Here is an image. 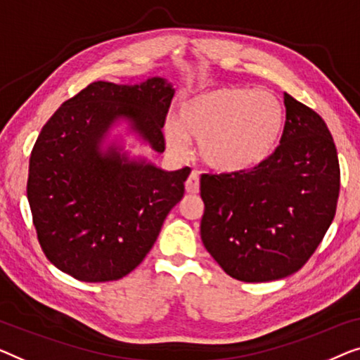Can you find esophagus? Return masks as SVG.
<instances>
[{
    "instance_id": "1",
    "label": "esophagus",
    "mask_w": 360,
    "mask_h": 360,
    "mask_svg": "<svg viewBox=\"0 0 360 360\" xmlns=\"http://www.w3.org/2000/svg\"><path fill=\"white\" fill-rule=\"evenodd\" d=\"M186 191L189 192V194H197V192H199V174H197L195 171H192L189 178H187Z\"/></svg>"
}]
</instances>
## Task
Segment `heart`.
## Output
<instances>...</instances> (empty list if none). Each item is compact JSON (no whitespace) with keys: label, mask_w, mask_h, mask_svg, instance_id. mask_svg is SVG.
Here are the masks:
<instances>
[{"label":"heart","mask_w":360,"mask_h":360,"mask_svg":"<svg viewBox=\"0 0 360 360\" xmlns=\"http://www.w3.org/2000/svg\"><path fill=\"white\" fill-rule=\"evenodd\" d=\"M282 129L283 109L276 96L224 86L182 101L178 120H166L165 139L178 155L186 153L189 140H197L209 168L245 173L271 155Z\"/></svg>","instance_id":"1"}]
</instances>
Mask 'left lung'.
<instances>
[{"instance_id":"8db88e82","label":"left lung","mask_w":360,"mask_h":360,"mask_svg":"<svg viewBox=\"0 0 360 360\" xmlns=\"http://www.w3.org/2000/svg\"><path fill=\"white\" fill-rule=\"evenodd\" d=\"M285 125L269 158L245 173L202 174L205 250L233 279L269 282L293 274L336 214L339 161L315 110L283 93Z\"/></svg>"}]
</instances>
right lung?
Masks as SVG:
<instances>
[{"label": "right lung", "instance_id": "add662e5", "mask_svg": "<svg viewBox=\"0 0 360 360\" xmlns=\"http://www.w3.org/2000/svg\"><path fill=\"white\" fill-rule=\"evenodd\" d=\"M173 84L94 81L60 105L40 130L29 160L27 199L40 246L53 266L83 282L119 281L135 269L184 195L191 169L165 171L130 158L120 122L163 153Z\"/></svg>", "mask_w": 360, "mask_h": 360}]
</instances>
